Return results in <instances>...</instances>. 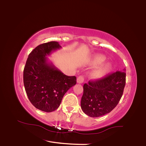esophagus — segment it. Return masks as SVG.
<instances>
[{
	"label": "esophagus",
	"mask_w": 146,
	"mask_h": 146,
	"mask_svg": "<svg viewBox=\"0 0 146 146\" xmlns=\"http://www.w3.org/2000/svg\"><path fill=\"white\" fill-rule=\"evenodd\" d=\"M84 77L83 76H79L76 79V82L78 84H82L84 82Z\"/></svg>",
	"instance_id": "esophagus-1"
}]
</instances>
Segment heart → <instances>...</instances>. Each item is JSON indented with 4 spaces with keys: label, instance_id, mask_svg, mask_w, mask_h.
Wrapping results in <instances>:
<instances>
[{
    "label": "heart",
    "instance_id": "b5f03b06",
    "mask_svg": "<svg viewBox=\"0 0 146 146\" xmlns=\"http://www.w3.org/2000/svg\"><path fill=\"white\" fill-rule=\"evenodd\" d=\"M106 60V56L103 55H96L94 56L91 61V64L93 66L100 65ZM111 69V64L110 63H106L102 66L96 68L92 72V76L95 78H99L104 76Z\"/></svg>",
    "mask_w": 146,
    "mask_h": 146
}]
</instances>
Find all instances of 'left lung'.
Returning a JSON list of instances; mask_svg holds the SVG:
<instances>
[{"label": "left lung", "instance_id": "8db88e82", "mask_svg": "<svg viewBox=\"0 0 146 146\" xmlns=\"http://www.w3.org/2000/svg\"><path fill=\"white\" fill-rule=\"evenodd\" d=\"M125 71L124 69L123 71H117L84 84L80 105L85 114L99 117L111 112L117 106L125 87Z\"/></svg>", "mask_w": 146, "mask_h": 146}]
</instances>
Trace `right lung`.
Masks as SVG:
<instances>
[{"label": "right lung", "instance_id": "right-lung-1", "mask_svg": "<svg viewBox=\"0 0 146 146\" xmlns=\"http://www.w3.org/2000/svg\"><path fill=\"white\" fill-rule=\"evenodd\" d=\"M60 48L55 41L40 44L29 53L24 67L27 95L32 104L42 111L56 110L65 93L76 83V76L64 75L47 56Z\"/></svg>", "mask_w": 146, "mask_h": 146}]
</instances>
